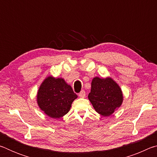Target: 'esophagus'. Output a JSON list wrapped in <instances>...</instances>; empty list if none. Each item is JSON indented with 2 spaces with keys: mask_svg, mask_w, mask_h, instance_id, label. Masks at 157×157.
Segmentation results:
<instances>
[{
  "mask_svg": "<svg viewBox=\"0 0 157 157\" xmlns=\"http://www.w3.org/2000/svg\"><path fill=\"white\" fill-rule=\"evenodd\" d=\"M78 95H79V96L80 97V98H83L85 97V95H86V93H85V91H84V90H82V91H81L80 93H79Z\"/></svg>",
  "mask_w": 157,
  "mask_h": 157,
  "instance_id": "1",
  "label": "esophagus"
}]
</instances>
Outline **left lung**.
<instances>
[{
  "label": "left lung",
  "mask_w": 157,
  "mask_h": 157,
  "mask_svg": "<svg viewBox=\"0 0 157 157\" xmlns=\"http://www.w3.org/2000/svg\"><path fill=\"white\" fill-rule=\"evenodd\" d=\"M88 98L97 113L109 116L121 107L123 101V91L113 79L108 77H95L91 82V89Z\"/></svg>",
  "instance_id": "1"
}]
</instances>
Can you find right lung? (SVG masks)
<instances>
[{"instance_id":"1","label":"right lung","mask_w":157,"mask_h":157,"mask_svg":"<svg viewBox=\"0 0 157 157\" xmlns=\"http://www.w3.org/2000/svg\"><path fill=\"white\" fill-rule=\"evenodd\" d=\"M78 98L71 85L62 78L48 76L39 86L36 102L39 108L52 118H60L71 109Z\"/></svg>"}]
</instances>
